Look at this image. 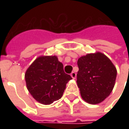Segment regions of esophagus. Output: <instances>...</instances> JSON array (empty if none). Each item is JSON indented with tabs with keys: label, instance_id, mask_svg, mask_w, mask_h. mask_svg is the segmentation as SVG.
<instances>
[{
	"label": "esophagus",
	"instance_id": "34e87169",
	"mask_svg": "<svg viewBox=\"0 0 129 129\" xmlns=\"http://www.w3.org/2000/svg\"><path fill=\"white\" fill-rule=\"evenodd\" d=\"M70 76L72 77V78L75 79H76V77H77V74L75 72H73V73L70 74Z\"/></svg>",
	"mask_w": 129,
	"mask_h": 129
}]
</instances>
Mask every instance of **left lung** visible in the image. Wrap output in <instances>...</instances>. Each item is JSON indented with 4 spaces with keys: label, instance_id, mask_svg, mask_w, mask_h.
Masks as SVG:
<instances>
[{
    "label": "left lung",
    "instance_id": "1",
    "mask_svg": "<svg viewBox=\"0 0 129 129\" xmlns=\"http://www.w3.org/2000/svg\"><path fill=\"white\" fill-rule=\"evenodd\" d=\"M77 83L82 99L90 104L102 102L111 94L115 84L117 70L105 54L97 52L77 61Z\"/></svg>",
    "mask_w": 129,
    "mask_h": 129
}]
</instances>
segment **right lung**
Here are the masks:
<instances>
[{
	"label": "right lung",
	"mask_w": 129,
	"mask_h": 129,
	"mask_svg": "<svg viewBox=\"0 0 129 129\" xmlns=\"http://www.w3.org/2000/svg\"><path fill=\"white\" fill-rule=\"evenodd\" d=\"M27 88L38 102L48 105L59 100L72 77L66 74L56 56H41L25 74Z\"/></svg>",
	"instance_id": "add662e5"
}]
</instances>
